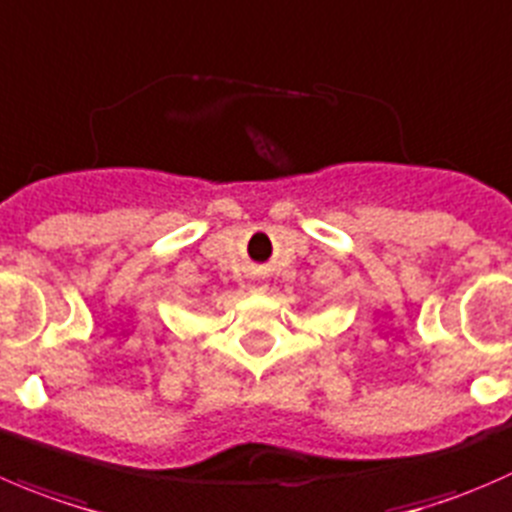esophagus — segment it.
Returning a JSON list of instances; mask_svg holds the SVG:
<instances>
[{
  "mask_svg": "<svg viewBox=\"0 0 512 512\" xmlns=\"http://www.w3.org/2000/svg\"><path fill=\"white\" fill-rule=\"evenodd\" d=\"M263 288H266V286H254V291H256V293H261Z\"/></svg>",
  "mask_w": 512,
  "mask_h": 512,
  "instance_id": "obj_1",
  "label": "esophagus"
}]
</instances>
